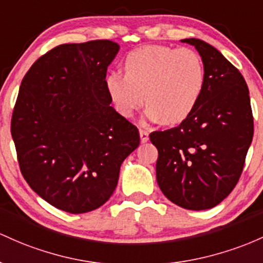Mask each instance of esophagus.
Instances as JSON below:
<instances>
[{
	"mask_svg": "<svg viewBox=\"0 0 263 263\" xmlns=\"http://www.w3.org/2000/svg\"><path fill=\"white\" fill-rule=\"evenodd\" d=\"M140 140L141 143H146L147 140H149V133L146 130H144V129H140Z\"/></svg>",
	"mask_w": 263,
	"mask_h": 263,
	"instance_id": "1",
	"label": "esophagus"
}]
</instances>
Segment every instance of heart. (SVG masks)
<instances>
[{
  "instance_id": "heart-1",
  "label": "heart",
  "mask_w": 263,
  "mask_h": 263,
  "mask_svg": "<svg viewBox=\"0 0 263 263\" xmlns=\"http://www.w3.org/2000/svg\"><path fill=\"white\" fill-rule=\"evenodd\" d=\"M124 74L105 78L109 98L123 117L130 118L144 102L146 117L166 125L184 122L201 99L206 73L199 54L189 48L144 46L125 55Z\"/></svg>"
}]
</instances>
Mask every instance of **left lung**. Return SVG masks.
<instances>
[{
    "mask_svg": "<svg viewBox=\"0 0 263 263\" xmlns=\"http://www.w3.org/2000/svg\"><path fill=\"white\" fill-rule=\"evenodd\" d=\"M193 44L205 67V88L187 119L149 135L158 149L156 180L171 202L186 210H206L230 195L242 174L253 137L249 88L240 70L215 47Z\"/></svg>",
    "mask_w": 263,
    "mask_h": 263,
    "instance_id": "obj_1",
    "label": "left lung"
}]
</instances>
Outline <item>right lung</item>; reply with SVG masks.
I'll use <instances>...</instances> for the list:
<instances>
[{"label":"right lung","mask_w":263,"mask_h":263,"mask_svg":"<svg viewBox=\"0 0 263 263\" xmlns=\"http://www.w3.org/2000/svg\"><path fill=\"white\" fill-rule=\"evenodd\" d=\"M118 51L108 40L54 47L23 77L14 104L11 134L23 178L70 214L108 201L140 143L137 126L109 105L105 77Z\"/></svg>","instance_id":"obj_1"}]
</instances>
